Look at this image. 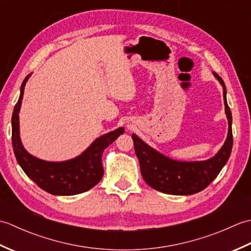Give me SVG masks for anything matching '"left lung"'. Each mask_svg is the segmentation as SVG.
<instances>
[{"label": "left lung", "mask_w": 251, "mask_h": 251, "mask_svg": "<svg viewBox=\"0 0 251 251\" xmlns=\"http://www.w3.org/2000/svg\"><path fill=\"white\" fill-rule=\"evenodd\" d=\"M214 75L223 87V99L228 122L226 140L214 157L201 162L175 161L149 147L135 134L131 135L142 177L154 190L174 195L195 194L207 188L216 179L230 157L233 147L232 113L226 102L225 82L217 73L214 72Z\"/></svg>", "instance_id": "left-lung-1"}]
</instances>
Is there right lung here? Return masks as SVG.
I'll use <instances>...</instances> for the list:
<instances>
[{
    "instance_id": "1",
    "label": "right lung",
    "mask_w": 251,
    "mask_h": 251,
    "mask_svg": "<svg viewBox=\"0 0 251 251\" xmlns=\"http://www.w3.org/2000/svg\"><path fill=\"white\" fill-rule=\"evenodd\" d=\"M26 75L20 87V96L12 116V142L16 159L28 177L42 190L52 195H75L90 190L103 176L101 162L105 148L115 141L125 129L120 127L97 138L81 155L65 162H46L32 156L25 150L19 136V110L24 97Z\"/></svg>"
}]
</instances>
